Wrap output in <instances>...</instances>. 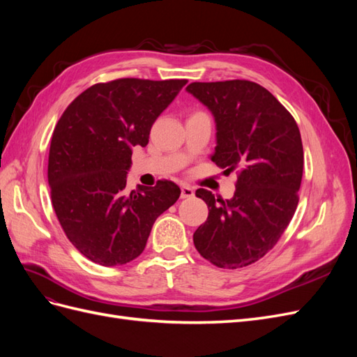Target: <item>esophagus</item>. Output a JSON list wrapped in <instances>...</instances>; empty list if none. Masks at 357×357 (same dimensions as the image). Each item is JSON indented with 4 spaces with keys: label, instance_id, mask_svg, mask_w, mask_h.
<instances>
[{
    "label": "esophagus",
    "instance_id": "esophagus-1",
    "mask_svg": "<svg viewBox=\"0 0 357 357\" xmlns=\"http://www.w3.org/2000/svg\"><path fill=\"white\" fill-rule=\"evenodd\" d=\"M180 197H181L183 199H185V198H192V197H193V189L189 188V186H186V185H183V186H181Z\"/></svg>",
    "mask_w": 357,
    "mask_h": 357
}]
</instances>
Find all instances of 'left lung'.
I'll return each instance as SVG.
<instances>
[{"label":"left lung","instance_id":"8db88e82","mask_svg":"<svg viewBox=\"0 0 357 357\" xmlns=\"http://www.w3.org/2000/svg\"><path fill=\"white\" fill-rule=\"evenodd\" d=\"M186 91L214 116L218 146L211 160L238 174L231 199L197 190L208 218L193 234V244L219 268L252 265L277 244L298 207L304 169L299 128L255 82H195Z\"/></svg>","mask_w":357,"mask_h":357}]
</instances>
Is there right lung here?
<instances>
[{
    "label": "right lung",
    "instance_id": "add662e5",
    "mask_svg": "<svg viewBox=\"0 0 357 357\" xmlns=\"http://www.w3.org/2000/svg\"><path fill=\"white\" fill-rule=\"evenodd\" d=\"M188 80L117 79L82 92L52 135L47 178L67 238L89 261L125 265L143 253L152 226L180 197L159 180L126 190L132 149L146 147L152 125Z\"/></svg>",
    "mask_w": 357,
    "mask_h": 357
}]
</instances>
